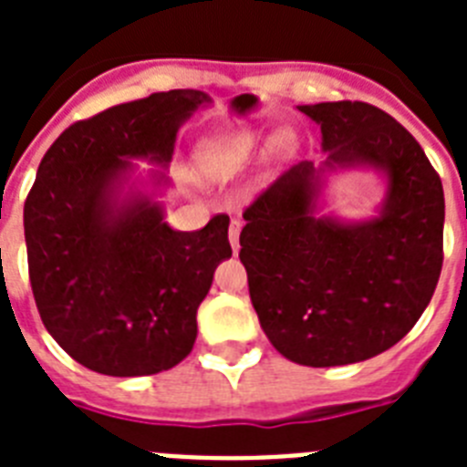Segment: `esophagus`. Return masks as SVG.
Returning <instances> with one entry per match:
<instances>
[{
  "label": "esophagus",
  "mask_w": 467,
  "mask_h": 467,
  "mask_svg": "<svg viewBox=\"0 0 467 467\" xmlns=\"http://www.w3.org/2000/svg\"><path fill=\"white\" fill-rule=\"evenodd\" d=\"M241 220H231L229 224V243H231V250L234 253H238V247H241Z\"/></svg>",
  "instance_id": "obj_1"
}]
</instances>
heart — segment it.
Wrapping results in <instances>:
<instances>
[{
  "instance_id": "1",
  "label": "heart",
  "mask_w": 467,
  "mask_h": 467,
  "mask_svg": "<svg viewBox=\"0 0 467 467\" xmlns=\"http://www.w3.org/2000/svg\"><path fill=\"white\" fill-rule=\"evenodd\" d=\"M259 142H262V135L257 130H229V133L214 135L201 147L198 168L208 180H231L247 166V161L254 156ZM295 135L275 133L266 142L264 154L271 161H283L295 154Z\"/></svg>"
}]
</instances>
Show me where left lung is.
I'll list each match as a JSON object with an SVG mask.
<instances>
[{"instance_id":"1","label":"left lung","mask_w":467,"mask_h":467,"mask_svg":"<svg viewBox=\"0 0 467 467\" xmlns=\"http://www.w3.org/2000/svg\"><path fill=\"white\" fill-rule=\"evenodd\" d=\"M299 111L320 126L327 166L386 172L381 214L356 224L316 217V171L301 161L245 208L238 257L280 356L350 365L398 344L431 304L444 259L442 180L414 135L379 107L341 100Z\"/></svg>"}]
</instances>
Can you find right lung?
<instances>
[{
	"mask_svg": "<svg viewBox=\"0 0 467 467\" xmlns=\"http://www.w3.org/2000/svg\"><path fill=\"white\" fill-rule=\"evenodd\" d=\"M208 95L151 93L77 121L48 147L25 201L30 285L41 323L79 365L147 377L180 365L222 259L229 217L175 231L150 198L117 192L128 159L166 166L177 128Z\"/></svg>",
	"mask_w": 467,
	"mask_h": 467,
	"instance_id": "add662e5",
	"label": "right lung"
}]
</instances>
